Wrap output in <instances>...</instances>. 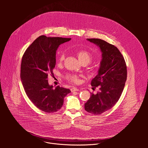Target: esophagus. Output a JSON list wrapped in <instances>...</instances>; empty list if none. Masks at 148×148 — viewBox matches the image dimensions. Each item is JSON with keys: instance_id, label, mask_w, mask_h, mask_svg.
<instances>
[{"instance_id": "1", "label": "esophagus", "mask_w": 148, "mask_h": 148, "mask_svg": "<svg viewBox=\"0 0 148 148\" xmlns=\"http://www.w3.org/2000/svg\"><path fill=\"white\" fill-rule=\"evenodd\" d=\"M71 90L72 92H75V91H79V89L77 88L73 87V88H72L71 89Z\"/></svg>"}]
</instances>
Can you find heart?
<instances>
[{"instance_id": "heart-1", "label": "heart", "mask_w": 148, "mask_h": 148, "mask_svg": "<svg viewBox=\"0 0 148 148\" xmlns=\"http://www.w3.org/2000/svg\"><path fill=\"white\" fill-rule=\"evenodd\" d=\"M76 55L79 60V61L82 64H87L89 63L91 60L93 59V56L92 55V53L90 52H89V51H86V50H84V49H82V50H79L78 51H77L76 52ZM65 59V54L64 53H61L59 56V61L60 63H62ZM95 66H92L90 67V69H94L95 68ZM65 79L71 82V83H77L79 82V76L76 75V74H73V73H68L67 75H66L65 76Z\"/></svg>"}]
</instances>
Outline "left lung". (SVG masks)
Here are the masks:
<instances>
[{"label":"left lung","instance_id":"obj_1","mask_svg":"<svg viewBox=\"0 0 148 148\" xmlns=\"http://www.w3.org/2000/svg\"><path fill=\"white\" fill-rule=\"evenodd\" d=\"M87 40L100 47L103 58L98 74L91 82L92 88L99 86V91L96 95L90 93L85 109L93 114H101L119 100L127 80V65L121 53L114 45L100 39Z\"/></svg>","mask_w":148,"mask_h":148}]
</instances>
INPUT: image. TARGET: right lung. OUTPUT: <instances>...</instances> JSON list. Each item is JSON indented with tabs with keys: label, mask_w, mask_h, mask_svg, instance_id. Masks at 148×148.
<instances>
[{
	"label": "right lung",
	"mask_w": 148,
	"mask_h": 148,
	"mask_svg": "<svg viewBox=\"0 0 148 148\" xmlns=\"http://www.w3.org/2000/svg\"><path fill=\"white\" fill-rule=\"evenodd\" d=\"M71 38H38L24 53L21 66V78L29 99L38 108L46 113L58 111L64 99L71 92L69 89L57 86L53 89L47 80L56 64V51L59 46Z\"/></svg>",
	"instance_id": "obj_1"
}]
</instances>
